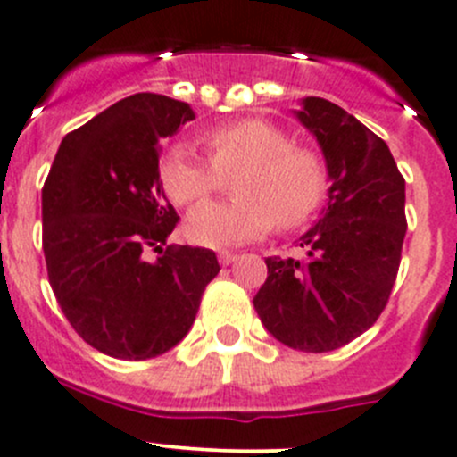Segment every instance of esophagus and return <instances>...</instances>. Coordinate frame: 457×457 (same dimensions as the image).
Wrapping results in <instances>:
<instances>
[{
	"label": "esophagus",
	"mask_w": 457,
	"mask_h": 457,
	"mask_svg": "<svg viewBox=\"0 0 457 457\" xmlns=\"http://www.w3.org/2000/svg\"><path fill=\"white\" fill-rule=\"evenodd\" d=\"M234 261H237V254H234V252H228V250L219 252V263L220 265H229V263H234Z\"/></svg>",
	"instance_id": "1"
}]
</instances>
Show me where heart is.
Returning a JSON list of instances; mask_svg holds the SVG:
<instances>
[{
	"label": "heart",
	"instance_id": "1",
	"mask_svg": "<svg viewBox=\"0 0 457 457\" xmlns=\"http://www.w3.org/2000/svg\"><path fill=\"white\" fill-rule=\"evenodd\" d=\"M210 161L174 147L161 165V183L171 203L196 205L234 181L237 201L205 203L185 220L189 241L229 247L270 232L303 225L321 207L328 167L310 145L292 143L283 127L263 118H243L203 131Z\"/></svg>",
	"mask_w": 457,
	"mask_h": 457
}]
</instances>
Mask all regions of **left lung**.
<instances>
[{
    "label": "left lung",
    "mask_w": 457,
    "mask_h": 457,
    "mask_svg": "<svg viewBox=\"0 0 457 457\" xmlns=\"http://www.w3.org/2000/svg\"><path fill=\"white\" fill-rule=\"evenodd\" d=\"M296 116L321 145L330 201L299 238L303 259H265L254 308L281 344L328 353L369 330L386 308L406 237L404 176L386 143L335 102L305 97Z\"/></svg>",
    "instance_id": "1"
}]
</instances>
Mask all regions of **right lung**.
<instances>
[{
	"mask_svg": "<svg viewBox=\"0 0 457 457\" xmlns=\"http://www.w3.org/2000/svg\"><path fill=\"white\" fill-rule=\"evenodd\" d=\"M189 120L185 102L125 97L64 136L44 183L53 295L88 346L118 360L174 348L220 270L207 247L167 245L179 214L161 187L158 143Z\"/></svg>",
	"mask_w": 457,
	"mask_h": 457,
	"instance_id": "right-lung-1",
	"label": "right lung"
}]
</instances>
